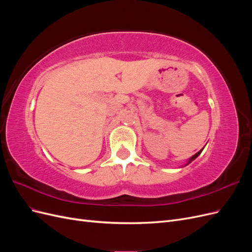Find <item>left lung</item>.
Segmentation results:
<instances>
[{"label":"left lung","instance_id":"obj_1","mask_svg":"<svg viewBox=\"0 0 252 252\" xmlns=\"http://www.w3.org/2000/svg\"><path fill=\"white\" fill-rule=\"evenodd\" d=\"M203 149H204V148H202V149H201V150H200V151H199V152H196V154H195V155H193V156H192V157H191V158H189V159H188V161H187V163H186V164H185V166H187V165H188V164H190V163H191V162H192V161H193V159H195V158H197V157H199V156H200V155H201V152H202V151H203Z\"/></svg>","mask_w":252,"mask_h":252}]
</instances>
